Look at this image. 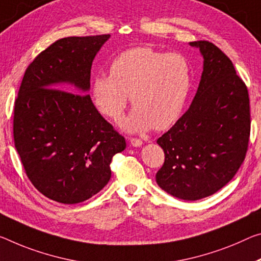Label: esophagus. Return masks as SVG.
<instances>
[{"mask_svg":"<svg viewBox=\"0 0 261 261\" xmlns=\"http://www.w3.org/2000/svg\"><path fill=\"white\" fill-rule=\"evenodd\" d=\"M130 144H131V146H134V147H140L143 145V142L140 139H137V138H131Z\"/></svg>","mask_w":261,"mask_h":261,"instance_id":"1","label":"esophagus"}]
</instances>
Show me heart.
<instances>
[{
  "mask_svg": "<svg viewBox=\"0 0 261 261\" xmlns=\"http://www.w3.org/2000/svg\"><path fill=\"white\" fill-rule=\"evenodd\" d=\"M109 73L93 79V102L102 115L118 122L130 95L135 108L123 123L124 130H164L182 115L192 86V71L184 56L132 47L115 58Z\"/></svg>",
  "mask_w": 261,
  "mask_h": 261,
  "instance_id": "1",
  "label": "heart"
}]
</instances>
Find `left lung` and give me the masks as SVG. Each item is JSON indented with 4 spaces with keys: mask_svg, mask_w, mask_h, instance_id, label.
<instances>
[{
    "mask_svg": "<svg viewBox=\"0 0 261 261\" xmlns=\"http://www.w3.org/2000/svg\"><path fill=\"white\" fill-rule=\"evenodd\" d=\"M203 72L189 109L156 140L165 163L156 184L172 196L196 201L213 195L241 167L250 138V98L232 61L216 45L193 41Z\"/></svg>",
    "mask_w": 261,
    "mask_h": 261,
    "instance_id": "obj_1",
    "label": "left lung"
}]
</instances>
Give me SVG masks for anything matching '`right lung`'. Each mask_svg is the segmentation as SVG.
I'll return each instance as SVG.
<instances>
[{"mask_svg": "<svg viewBox=\"0 0 261 261\" xmlns=\"http://www.w3.org/2000/svg\"><path fill=\"white\" fill-rule=\"evenodd\" d=\"M109 38L67 37L49 45L29 65L15 101V147L27 175L59 203L100 192L111 159L126 147L87 94L94 58Z\"/></svg>", "mask_w": 261, "mask_h": 261, "instance_id": "add662e5", "label": "right lung"}]
</instances>
